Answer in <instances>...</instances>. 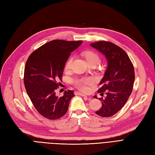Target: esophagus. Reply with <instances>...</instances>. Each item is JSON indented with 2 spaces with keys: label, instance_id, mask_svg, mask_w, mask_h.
<instances>
[{
  "label": "esophagus",
  "instance_id": "1",
  "mask_svg": "<svg viewBox=\"0 0 155 155\" xmlns=\"http://www.w3.org/2000/svg\"><path fill=\"white\" fill-rule=\"evenodd\" d=\"M77 94H78V95H80V96H84V97H87V96L86 94H83V93H78V92H77Z\"/></svg>",
  "mask_w": 155,
  "mask_h": 155
}]
</instances>
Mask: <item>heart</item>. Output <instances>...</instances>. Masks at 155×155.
Wrapping results in <instances>:
<instances>
[{"label": "heart", "mask_w": 155, "mask_h": 155, "mask_svg": "<svg viewBox=\"0 0 155 155\" xmlns=\"http://www.w3.org/2000/svg\"><path fill=\"white\" fill-rule=\"evenodd\" d=\"M82 56L84 57L85 61L89 65L92 64H98L100 61V56L96 52V51L93 50H84L82 52ZM72 57L69 58L67 61L65 68L66 70H69L71 68V63H72ZM94 83V80L91 78H82L77 79L74 81V84L76 86L81 90L86 91L87 85H91Z\"/></svg>", "instance_id": "b5f03b06"}]
</instances>
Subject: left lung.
<instances>
[{"label": "left lung", "instance_id": "8db88e82", "mask_svg": "<svg viewBox=\"0 0 155 155\" xmlns=\"http://www.w3.org/2000/svg\"><path fill=\"white\" fill-rule=\"evenodd\" d=\"M90 45L104 54L107 61V67L98 91L101 95L106 91L107 95L99 99L102 106L96 114L101 117H111L121 109L132 92L134 68L127 54L115 44L98 41ZM94 97L98 98L96 96Z\"/></svg>", "mask_w": 155, "mask_h": 155}]
</instances>
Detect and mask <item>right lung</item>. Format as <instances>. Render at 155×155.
Wrapping results in <instances>:
<instances>
[{
    "mask_svg": "<svg viewBox=\"0 0 155 155\" xmlns=\"http://www.w3.org/2000/svg\"><path fill=\"white\" fill-rule=\"evenodd\" d=\"M82 41H68L55 39L46 43L31 54L24 70V85L28 96L38 112L54 120L62 117L74 96L71 90L58 97L55 90L61 86L66 62L71 52Z\"/></svg>",
    "mask_w": 155,
    "mask_h": 155,
    "instance_id": "right-lung-1",
    "label": "right lung"
}]
</instances>
